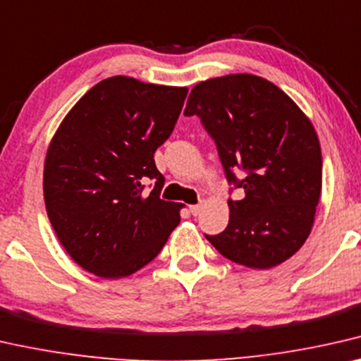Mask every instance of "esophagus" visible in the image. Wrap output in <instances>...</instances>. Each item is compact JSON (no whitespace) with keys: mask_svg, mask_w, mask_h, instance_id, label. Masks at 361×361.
I'll return each instance as SVG.
<instances>
[{"mask_svg":"<svg viewBox=\"0 0 361 361\" xmlns=\"http://www.w3.org/2000/svg\"><path fill=\"white\" fill-rule=\"evenodd\" d=\"M201 209H202L201 204H192V206H190V212L192 215H199V212H201Z\"/></svg>","mask_w":361,"mask_h":361,"instance_id":"esophagus-1","label":"esophagus"}]
</instances>
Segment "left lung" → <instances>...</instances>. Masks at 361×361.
Listing matches in <instances>:
<instances>
[{"instance_id":"8db88e82","label":"left lung","mask_w":361,"mask_h":361,"mask_svg":"<svg viewBox=\"0 0 361 361\" xmlns=\"http://www.w3.org/2000/svg\"><path fill=\"white\" fill-rule=\"evenodd\" d=\"M185 115L201 120L228 185L241 190L238 201L228 197L227 228L206 238L246 267L287 261L308 238L321 195V147L311 121L277 85L252 74L197 84Z\"/></svg>"}]
</instances>
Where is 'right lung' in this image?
Returning <instances> with one entry per match:
<instances>
[{"label": "right lung", "instance_id": "1", "mask_svg": "<svg viewBox=\"0 0 361 361\" xmlns=\"http://www.w3.org/2000/svg\"><path fill=\"white\" fill-rule=\"evenodd\" d=\"M186 87L115 76L68 113L43 171L47 214L68 255L104 279L149 264L180 224L178 202L160 199L154 154L170 137ZM154 188L143 192V183Z\"/></svg>", "mask_w": 361, "mask_h": 361}]
</instances>
